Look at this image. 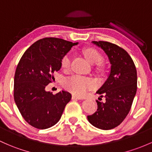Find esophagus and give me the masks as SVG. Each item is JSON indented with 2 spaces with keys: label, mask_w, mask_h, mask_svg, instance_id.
I'll return each instance as SVG.
<instances>
[{
  "label": "esophagus",
  "mask_w": 152,
  "mask_h": 152,
  "mask_svg": "<svg viewBox=\"0 0 152 152\" xmlns=\"http://www.w3.org/2000/svg\"><path fill=\"white\" fill-rule=\"evenodd\" d=\"M72 100H82V99H83V98L80 97V96L72 95Z\"/></svg>",
  "instance_id": "34e87169"
}]
</instances>
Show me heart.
<instances>
[{"mask_svg":"<svg viewBox=\"0 0 152 152\" xmlns=\"http://www.w3.org/2000/svg\"><path fill=\"white\" fill-rule=\"evenodd\" d=\"M85 56L91 64H98V66L101 67L100 61L102 56L99 51L95 48H88L83 50ZM71 62V56L69 53L65 55L61 59V67L66 70L69 68ZM64 87L69 92L77 96H83L94 86L92 80L86 77L80 75H73L66 78L64 81Z\"/></svg>","mask_w":152,"mask_h":152,"instance_id":"obj_1","label":"heart"}]
</instances>
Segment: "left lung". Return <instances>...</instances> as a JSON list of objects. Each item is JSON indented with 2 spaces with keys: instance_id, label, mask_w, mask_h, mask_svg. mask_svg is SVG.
<instances>
[{
  "instance_id": "1",
  "label": "left lung",
  "mask_w": 152,
  "mask_h": 152,
  "mask_svg": "<svg viewBox=\"0 0 152 152\" xmlns=\"http://www.w3.org/2000/svg\"><path fill=\"white\" fill-rule=\"evenodd\" d=\"M108 56L111 68L107 80L97 91L105 102L96 101L97 111L88 116L90 123L102 130L118 126L128 115L137 91V71L126 50L106 41H92Z\"/></svg>"
}]
</instances>
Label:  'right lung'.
Returning <instances> with one entry per match:
<instances>
[{
    "instance_id": "add662e5",
    "label": "right lung",
    "mask_w": 152,
    "mask_h": 152,
    "mask_svg": "<svg viewBox=\"0 0 152 152\" xmlns=\"http://www.w3.org/2000/svg\"><path fill=\"white\" fill-rule=\"evenodd\" d=\"M72 43L56 37L37 40L21 58L14 76V101L26 122L38 129L50 128L61 118L72 95L61 91L53 94L45 91L61 67V59Z\"/></svg>"
}]
</instances>
